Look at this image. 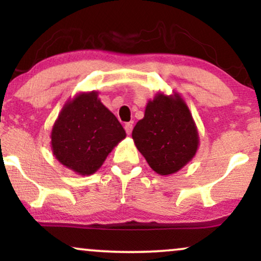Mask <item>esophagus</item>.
<instances>
[{
    "label": "esophagus",
    "mask_w": 261,
    "mask_h": 261,
    "mask_svg": "<svg viewBox=\"0 0 261 261\" xmlns=\"http://www.w3.org/2000/svg\"><path fill=\"white\" fill-rule=\"evenodd\" d=\"M125 131H126V134L127 135H130L131 134V131H133V123H126L125 124Z\"/></svg>",
    "instance_id": "34e87169"
}]
</instances>
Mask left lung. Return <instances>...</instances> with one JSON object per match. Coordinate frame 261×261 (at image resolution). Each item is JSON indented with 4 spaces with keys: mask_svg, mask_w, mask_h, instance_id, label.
<instances>
[{
    "mask_svg": "<svg viewBox=\"0 0 261 261\" xmlns=\"http://www.w3.org/2000/svg\"><path fill=\"white\" fill-rule=\"evenodd\" d=\"M137 149L155 172L166 176L180 170L196 153L199 135L187 105L174 94H158L133 130Z\"/></svg>",
    "mask_w": 261,
    "mask_h": 261,
    "instance_id": "8db88e82",
    "label": "left lung"
}]
</instances>
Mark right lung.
<instances>
[{"label":"right lung","instance_id":"right-lung-1","mask_svg":"<svg viewBox=\"0 0 261 261\" xmlns=\"http://www.w3.org/2000/svg\"><path fill=\"white\" fill-rule=\"evenodd\" d=\"M126 134L96 92L81 94L62 108L51 131L55 158L79 174L100 169L107 155Z\"/></svg>","mask_w":261,"mask_h":261}]
</instances>
